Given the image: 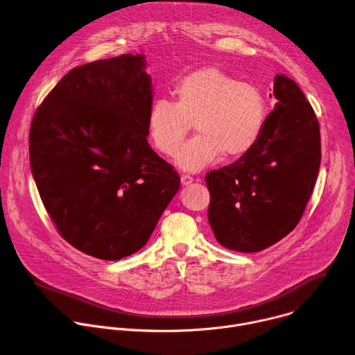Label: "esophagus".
Masks as SVG:
<instances>
[{
	"label": "esophagus",
	"mask_w": 355,
	"mask_h": 355,
	"mask_svg": "<svg viewBox=\"0 0 355 355\" xmlns=\"http://www.w3.org/2000/svg\"><path fill=\"white\" fill-rule=\"evenodd\" d=\"M180 182H182L183 186H187V184H190L193 182V178L190 175H182L180 176Z\"/></svg>",
	"instance_id": "1"
}]
</instances>
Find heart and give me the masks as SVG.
I'll list each match as a JSON object with an SVG mask.
<instances>
[{
    "label": "heart",
    "instance_id": "heart-1",
    "mask_svg": "<svg viewBox=\"0 0 355 355\" xmlns=\"http://www.w3.org/2000/svg\"><path fill=\"white\" fill-rule=\"evenodd\" d=\"M173 102L157 99L147 116L151 144L164 155H175L191 123L197 134L178 154L184 171H200L227 158L250 153L261 137L267 103L250 83L238 81L217 67H202L172 85Z\"/></svg>",
    "mask_w": 355,
    "mask_h": 355
}]
</instances>
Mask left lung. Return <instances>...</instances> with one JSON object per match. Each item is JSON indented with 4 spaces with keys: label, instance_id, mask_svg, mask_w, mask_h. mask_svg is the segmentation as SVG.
Masks as SVG:
<instances>
[{
    "label": "left lung",
    "instance_id": "left-lung-1",
    "mask_svg": "<svg viewBox=\"0 0 355 355\" xmlns=\"http://www.w3.org/2000/svg\"><path fill=\"white\" fill-rule=\"evenodd\" d=\"M274 110L259 143L236 162L209 171L208 223L227 249L254 253L301 221L320 166V128L301 88L274 78Z\"/></svg>",
    "mask_w": 355,
    "mask_h": 355
}]
</instances>
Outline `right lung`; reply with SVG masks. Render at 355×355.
I'll return each instance as SVG.
<instances>
[{
  "label": "right lung",
  "instance_id": "obj_1",
  "mask_svg": "<svg viewBox=\"0 0 355 355\" xmlns=\"http://www.w3.org/2000/svg\"><path fill=\"white\" fill-rule=\"evenodd\" d=\"M153 103L144 55L73 68L37 107L29 158L57 232L80 252L119 260L143 248L180 178L147 141Z\"/></svg>",
  "mask_w": 355,
  "mask_h": 355
}]
</instances>
